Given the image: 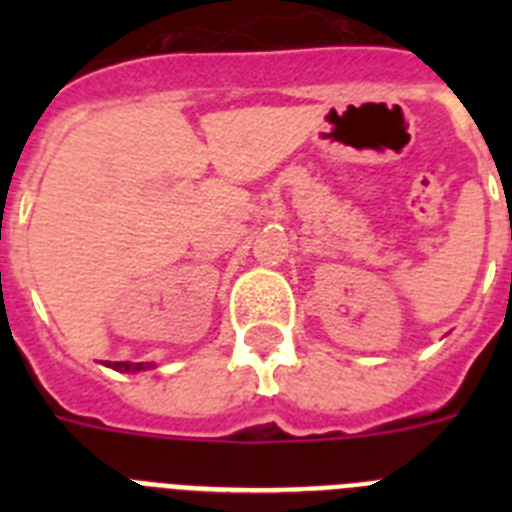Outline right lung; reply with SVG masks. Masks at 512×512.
<instances>
[{
    "instance_id": "1",
    "label": "right lung",
    "mask_w": 512,
    "mask_h": 512,
    "mask_svg": "<svg viewBox=\"0 0 512 512\" xmlns=\"http://www.w3.org/2000/svg\"><path fill=\"white\" fill-rule=\"evenodd\" d=\"M107 366H112L115 372H143V369H151L153 364H130V361H107Z\"/></svg>"
}]
</instances>
